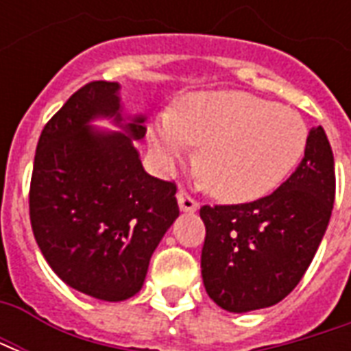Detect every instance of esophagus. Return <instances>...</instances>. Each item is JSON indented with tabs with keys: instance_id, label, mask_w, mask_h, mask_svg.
<instances>
[{
	"instance_id": "esophagus-1",
	"label": "esophagus",
	"mask_w": 351,
	"mask_h": 351,
	"mask_svg": "<svg viewBox=\"0 0 351 351\" xmlns=\"http://www.w3.org/2000/svg\"><path fill=\"white\" fill-rule=\"evenodd\" d=\"M176 199H178V206H180V210H184V213H195V210L199 208L197 201L191 197L188 191L178 190V193H176Z\"/></svg>"
}]
</instances>
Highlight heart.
I'll list each match as a JSON object with an SVG mask.
<instances>
[{
  "instance_id": "heart-1",
  "label": "heart",
  "mask_w": 351,
  "mask_h": 351,
  "mask_svg": "<svg viewBox=\"0 0 351 351\" xmlns=\"http://www.w3.org/2000/svg\"><path fill=\"white\" fill-rule=\"evenodd\" d=\"M306 138L308 128L297 110L241 90L188 93L148 130V143L165 165L201 146L199 176L228 203L276 190L301 161Z\"/></svg>"
}]
</instances>
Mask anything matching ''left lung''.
Here are the masks:
<instances>
[{
  "label": "left lung",
  "instance_id": "8db88e82",
  "mask_svg": "<svg viewBox=\"0 0 351 351\" xmlns=\"http://www.w3.org/2000/svg\"><path fill=\"white\" fill-rule=\"evenodd\" d=\"M335 203V160L322 125L304 158L271 195L243 205L201 206V274L228 312L267 308L291 293L316 256Z\"/></svg>",
  "mask_w": 351,
  "mask_h": 351
}]
</instances>
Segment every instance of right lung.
<instances>
[{
	"instance_id": "add662e5",
	"label": "right lung",
	"mask_w": 351,
	"mask_h": 351,
	"mask_svg": "<svg viewBox=\"0 0 351 351\" xmlns=\"http://www.w3.org/2000/svg\"><path fill=\"white\" fill-rule=\"evenodd\" d=\"M120 84L93 80L45 125L29 186V220L47 263L67 286L101 301L143 287L154 250L178 218L175 182L145 171L135 141L145 116L125 122ZM112 117L123 132H101Z\"/></svg>"
}]
</instances>
